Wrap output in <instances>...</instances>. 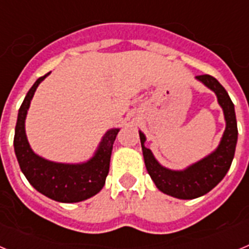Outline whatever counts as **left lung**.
I'll use <instances>...</instances> for the list:
<instances>
[{
  "mask_svg": "<svg viewBox=\"0 0 249 249\" xmlns=\"http://www.w3.org/2000/svg\"><path fill=\"white\" fill-rule=\"evenodd\" d=\"M197 78L217 94L218 103L223 108L227 126L218 148L208 157L203 158L184 171H171L160 166L155 160L152 152L144 147L146 137L140 132L144 164L148 175L151 176L158 190L181 199H193L201 197L210 192L223 179L232 164L238 136L234 105L231 101L227 91L214 77L210 74H199Z\"/></svg>",
  "mask_w": 249,
  "mask_h": 249,
  "instance_id": "obj_1",
  "label": "left lung"
}]
</instances>
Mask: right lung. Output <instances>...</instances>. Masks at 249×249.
Returning a JSON list of instances; mask_svg holds the SVG:
<instances>
[{
    "label": "right lung",
    "mask_w": 249,
    "mask_h": 249,
    "mask_svg": "<svg viewBox=\"0 0 249 249\" xmlns=\"http://www.w3.org/2000/svg\"><path fill=\"white\" fill-rule=\"evenodd\" d=\"M47 74H50V72ZM47 74L39 77L35 82L19 107L13 140L15 153L21 171L38 192L48 198L63 203L85 201L97 195L105 186L106 177L109 171L112 147L120 129H109L106 133L98 151L87 163H54L35 155L26 137L25 120L35 91Z\"/></svg>",
    "instance_id": "1"
}]
</instances>
